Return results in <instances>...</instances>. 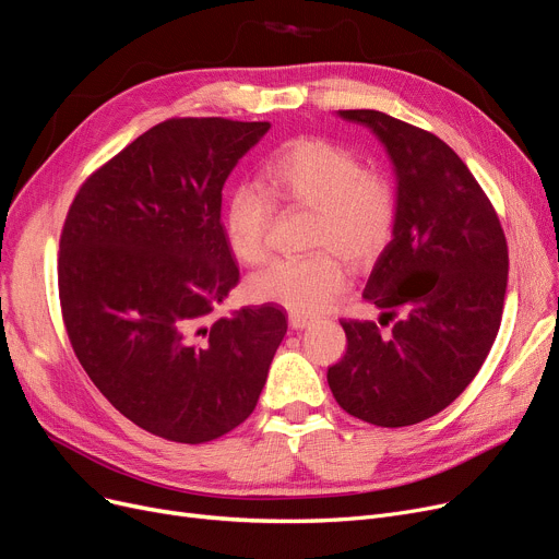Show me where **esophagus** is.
<instances>
[{
    "mask_svg": "<svg viewBox=\"0 0 559 559\" xmlns=\"http://www.w3.org/2000/svg\"><path fill=\"white\" fill-rule=\"evenodd\" d=\"M287 322H289V326H293L295 331H301V329L312 324V318H308V314H301V312H289L287 314Z\"/></svg>",
    "mask_w": 559,
    "mask_h": 559,
    "instance_id": "esophagus-1",
    "label": "esophagus"
}]
</instances>
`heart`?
<instances>
[{
    "mask_svg": "<svg viewBox=\"0 0 559 559\" xmlns=\"http://www.w3.org/2000/svg\"><path fill=\"white\" fill-rule=\"evenodd\" d=\"M262 187H237L224 210L228 247L245 264H260L270 251L274 204L312 210L310 247L301 258H278L249 281L253 299L295 312H318L347 289L345 264L377 260L400 219V193L393 178L366 168L362 159L324 136L283 143L262 168Z\"/></svg>",
    "mask_w": 559,
    "mask_h": 559,
    "instance_id": "1",
    "label": "heart"
}]
</instances>
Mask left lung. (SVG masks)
<instances>
[{"label":"left lung","mask_w":559,"mask_h":559,"mask_svg":"<svg viewBox=\"0 0 559 559\" xmlns=\"http://www.w3.org/2000/svg\"><path fill=\"white\" fill-rule=\"evenodd\" d=\"M370 128L393 159L400 219L362 297L381 320H343L347 352L329 368L335 402L377 427L423 423L479 372L500 329L509 253L468 166L436 134L383 111H337ZM393 321L391 332L380 326Z\"/></svg>","instance_id":"left-lung-1"}]
</instances>
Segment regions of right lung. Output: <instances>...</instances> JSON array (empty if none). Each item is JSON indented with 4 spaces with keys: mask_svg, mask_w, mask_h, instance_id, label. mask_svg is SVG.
<instances>
[{
    "mask_svg": "<svg viewBox=\"0 0 559 559\" xmlns=\"http://www.w3.org/2000/svg\"><path fill=\"white\" fill-rule=\"evenodd\" d=\"M266 130L168 118L93 171L66 216L70 345L111 406L166 441L207 443L245 423L287 331L270 304L210 318L239 283L222 189Z\"/></svg>",
    "mask_w": 559,
    "mask_h": 559,
    "instance_id": "1",
    "label": "right lung"
}]
</instances>
